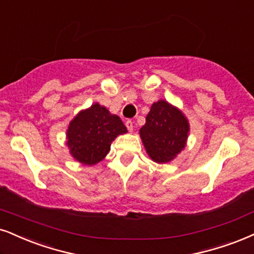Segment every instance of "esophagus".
Wrapping results in <instances>:
<instances>
[{
    "instance_id": "obj_1",
    "label": "esophagus",
    "mask_w": 254,
    "mask_h": 254,
    "mask_svg": "<svg viewBox=\"0 0 254 254\" xmlns=\"http://www.w3.org/2000/svg\"><path fill=\"white\" fill-rule=\"evenodd\" d=\"M126 127H127V129L129 130V132H132V130H133V122L130 120H127L126 121Z\"/></svg>"
}]
</instances>
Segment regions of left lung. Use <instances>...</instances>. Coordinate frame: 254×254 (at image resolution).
<instances>
[{
  "mask_svg": "<svg viewBox=\"0 0 254 254\" xmlns=\"http://www.w3.org/2000/svg\"><path fill=\"white\" fill-rule=\"evenodd\" d=\"M189 122L183 113L170 103L160 100L153 103L140 129L148 155L159 164L171 161L186 145Z\"/></svg>",
  "mask_w": 254,
  "mask_h": 254,
  "instance_id": "1",
  "label": "left lung"
}]
</instances>
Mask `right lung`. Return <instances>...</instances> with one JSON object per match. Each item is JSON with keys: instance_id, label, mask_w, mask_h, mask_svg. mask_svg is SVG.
I'll use <instances>...</instances> for the list:
<instances>
[{"instance_id": "add662e5", "label": "right lung", "mask_w": 254, "mask_h": 254, "mask_svg": "<svg viewBox=\"0 0 254 254\" xmlns=\"http://www.w3.org/2000/svg\"><path fill=\"white\" fill-rule=\"evenodd\" d=\"M127 128L118 115H112L99 103L77 114L67 130V145L77 161L94 165L111 149V143Z\"/></svg>"}]
</instances>
